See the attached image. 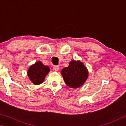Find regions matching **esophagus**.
Returning a JSON list of instances; mask_svg holds the SVG:
<instances>
[{"label":"esophagus","instance_id":"esophagus-1","mask_svg":"<svg viewBox=\"0 0 126 126\" xmlns=\"http://www.w3.org/2000/svg\"><path fill=\"white\" fill-rule=\"evenodd\" d=\"M53 68H54V70H55V71H58L59 70V67L58 66H54Z\"/></svg>","mask_w":126,"mask_h":126}]
</instances>
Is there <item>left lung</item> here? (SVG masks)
Masks as SVG:
<instances>
[{
	"label": "left lung",
	"instance_id": "obj_1",
	"mask_svg": "<svg viewBox=\"0 0 126 126\" xmlns=\"http://www.w3.org/2000/svg\"><path fill=\"white\" fill-rule=\"evenodd\" d=\"M61 74L66 84L72 89L82 86L89 77V71L83 63L74 60L70 62L69 66L61 70Z\"/></svg>",
	"mask_w": 126,
	"mask_h": 126
}]
</instances>
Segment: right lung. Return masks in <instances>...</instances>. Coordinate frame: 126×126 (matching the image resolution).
Returning a JSON list of instances; mask_svg holds the SVG:
<instances>
[{"label": "right lung", "mask_w": 126, "mask_h": 126, "mask_svg": "<svg viewBox=\"0 0 126 126\" xmlns=\"http://www.w3.org/2000/svg\"><path fill=\"white\" fill-rule=\"evenodd\" d=\"M50 67L44 65L41 61H37L29 68L27 75L32 82L38 85L44 82L46 76L50 72Z\"/></svg>", "instance_id": "obj_1"}]
</instances>
